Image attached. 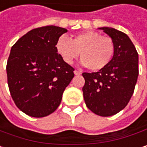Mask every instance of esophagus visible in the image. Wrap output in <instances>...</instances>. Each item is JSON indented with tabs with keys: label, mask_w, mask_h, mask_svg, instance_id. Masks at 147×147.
<instances>
[{
	"label": "esophagus",
	"mask_w": 147,
	"mask_h": 147,
	"mask_svg": "<svg viewBox=\"0 0 147 147\" xmlns=\"http://www.w3.org/2000/svg\"><path fill=\"white\" fill-rule=\"evenodd\" d=\"M74 73L75 75H80V74H82V72H81L80 70H76V69L74 71Z\"/></svg>",
	"instance_id": "obj_1"
}]
</instances>
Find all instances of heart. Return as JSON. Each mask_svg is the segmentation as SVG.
Returning a JSON list of instances; mask_svg holds the SVG:
<instances>
[{
    "label": "heart",
    "instance_id": "1",
    "mask_svg": "<svg viewBox=\"0 0 147 147\" xmlns=\"http://www.w3.org/2000/svg\"><path fill=\"white\" fill-rule=\"evenodd\" d=\"M56 51L67 64H72L80 52L81 64L92 71H99L112 61L115 46L110 37L88 30L71 39L61 35L56 42Z\"/></svg>",
    "mask_w": 147,
    "mask_h": 147
}]
</instances>
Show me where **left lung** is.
I'll return each instance as SVG.
<instances>
[{
	"label": "left lung",
	"mask_w": 147,
	"mask_h": 147,
	"mask_svg": "<svg viewBox=\"0 0 147 147\" xmlns=\"http://www.w3.org/2000/svg\"><path fill=\"white\" fill-rule=\"evenodd\" d=\"M113 40L115 51L110 62L96 73H83L84 99L94 113L108 117L123 110L129 101L137 82L139 56L129 37L113 28L102 27Z\"/></svg>",
	"instance_id": "1"
}]
</instances>
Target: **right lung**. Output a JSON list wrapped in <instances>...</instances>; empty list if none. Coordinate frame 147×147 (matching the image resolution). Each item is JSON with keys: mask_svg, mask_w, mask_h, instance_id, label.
<instances>
[{"mask_svg": "<svg viewBox=\"0 0 147 147\" xmlns=\"http://www.w3.org/2000/svg\"><path fill=\"white\" fill-rule=\"evenodd\" d=\"M67 31L54 25L34 28L11 49L7 64L10 93L28 116L42 118L55 112L74 76V67L56 51L57 39Z\"/></svg>", "mask_w": 147, "mask_h": 147, "instance_id": "1", "label": "right lung"}]
</instances>
